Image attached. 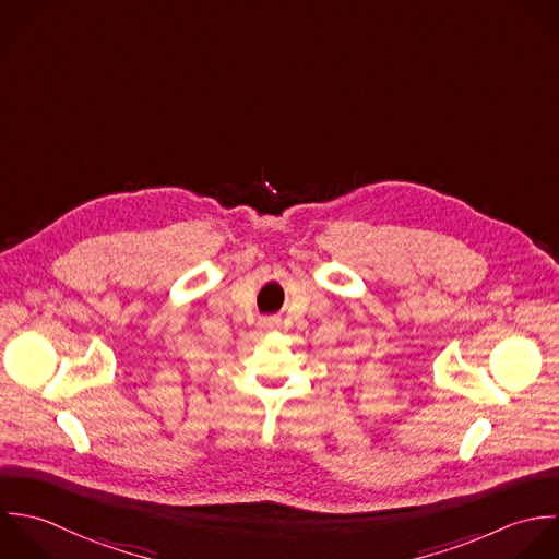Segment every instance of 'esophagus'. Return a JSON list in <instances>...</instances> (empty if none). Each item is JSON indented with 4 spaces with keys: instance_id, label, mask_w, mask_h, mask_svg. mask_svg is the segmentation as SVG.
Returning <instances> with one entry per match:
<instances>
[{
    "instance_id": "34e87169",
    "label": "esophagus",
    "mask_w": 559,
    "mask_h": 559,
    "mask_svg": "<svg viewBox=\"0 0 559 559\" xmlns=\"http://www.w3.org/2000/svg\"><path fill=\"white\" fill-rule=\"evenodd\" d=\"M259 324H261V329H265V331H276V329H281V318L267 316V318H263Z\"/></svg>"
}]
</instances>
